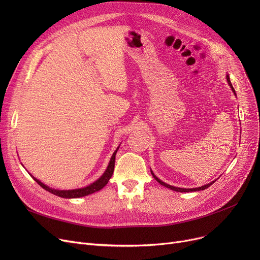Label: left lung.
Segmentation results:
<instances>
[{
    "instance_id": "1",
    "label": "left lung",
    "mask_w": 260,
    "mask_h": 260,
    "mask_svg": "<svg viewBox=\"0 0 260 260\" xmlns=\"http://www.w3.org/2000/svg\"><path fill=\"white\" fill-rule=\"evenodd\" d=\"M226 80H228V82H229V84H230V86H231V88H232V90H233L234 92H235V89H234V87H233V85H232V83H231V81H230V77H229V75H226ZM236 94V93H235ZM152 175L154 176V178L161 184V185H165L166 187H168V188H171V189H173V190H176V192H180V193H185V192H197V190H201V189H206L207 187H209V186H211L213 183H214V181L213 182H210L209 184H206V185H202V186H200V187H195V188H181V187H176V186H173V185H170V184H167V183H165L163 181H161L160 179H158L157 177L153 174V172H152Z\"/></svg>"
}]
</instances>
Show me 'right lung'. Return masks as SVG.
I'll return each instance as SVG.
<instances>
[{
  "label": "right lung",
  "instance_id": "1",
  "mask_svg": "<svg viewBox=\"0 0 260 260\" xmlns=\"http://www.w3.org/2000/svg\"><path fill=\"white\" fill-rule=\"evenodd\" d=\"M119 149V147L116 149L115 153L113 154L112 158H111V161H109L108 163V167L106 169V171L104 172V174L100 177V178L94 181L93 183L89 184L88 186H85L83 188H78V189H70V190H60V189H53L45 184H43L41 181H39L38 179H36L34 176H31L32 178L35 179L36 182H38V184L40 186H42L44 189H46L47 192L56 195V196H59V197H62V198H79V197H83V196H86V195H89V194H92L94 192H98V190H100L102 187H104L108 180L111 179V177L113 176V173H114V169H115V159H116V154H117V151Z\"/></svg>",
  "mask_w": 260,
  "mask_h": 260
}]
</instances>
